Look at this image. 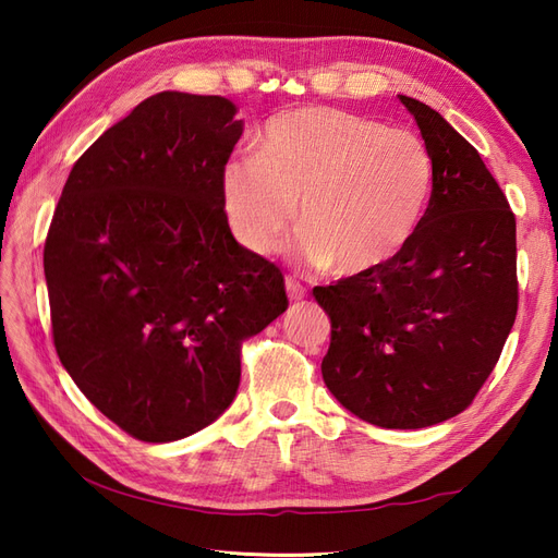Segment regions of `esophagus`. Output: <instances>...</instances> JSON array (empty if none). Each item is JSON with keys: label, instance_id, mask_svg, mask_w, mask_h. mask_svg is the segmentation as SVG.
<instances>
[{"label": "esophagus", "instance_id": "esophagus-1", "mask_svg": "<svg viewBox=\"0 0 558 558\" xmlns=\"http://www.w3.org/2000/svg\"><path fill=\"white\" fill-rule=\"evenodd\" d=\"M286 293H289V298L293 300V302H298V300H302L307 295V291H305V286H302L298 279H293V277H286Z\"/></svg>", "mask_w": 558, "mask_h": 558}]
</instances>
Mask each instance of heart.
<instances>
[{
  "label": "heart",
  "mask_w": 558,
  "mask_h": 558,
  "mask_svg": "<svg viewBox=\"0 0 558 558\" xmlns=\"http://www.w3.org/2000/svg\"><path fill=\"white\" fill-rule=\"evenodd\" d=\"M433 195L428 146L408 130L330 107H305L269 121L258 156L223 165L228 226L256 256L277 251L295 223L300 251L340 275L379 269L418 232Z\"/></svg>",
  "instance_id": "1"
}]
</instances>
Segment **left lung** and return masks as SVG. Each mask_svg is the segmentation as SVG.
Returning <instances> with one entry per match:
<instances>
[{
	"mask_svg": "<svg viewBox=\"0 0 558 558\" xmlns=\"http://www.w3.org/2000/svg\"><path fill=\"white\" fill-rule=\"evenodd\" d=\"M398 97L433 158L424 223L393 260L314 298L330 316L328 391L367 424L412 430L461 414L496 367L517 316V221L477 148Z\"/></svg>",
	"mask_w": 558,
	"mask_h": 558,
	"instance_id": "8db88e82",
	"label": "left lung"
}]
</instances>
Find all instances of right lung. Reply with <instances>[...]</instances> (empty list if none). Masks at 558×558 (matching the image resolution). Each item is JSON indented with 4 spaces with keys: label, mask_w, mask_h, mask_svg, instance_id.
I'll list each match as a JSON object with an SVG mask.
<instances>
[{
    "label": "right lung",
    "mask_w": 558,
    "mask_h": 558,
    "mask_svg": "<svg viewBox=\"0 0 558 558\" xmlns=\"http://www.w3.org/2000/svg\"><path fill=\"white\" fill-rule=\"evenodd\" d=\"M218 95L165 90L72 167L44 272L53 342L95 408L174 442L238 396L240 349L286 312L275 263L232 238L221 172L244 123Z\"/></svg>",
    "instance_id": "right-lung-1"
}]
</instances>
